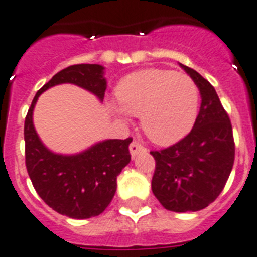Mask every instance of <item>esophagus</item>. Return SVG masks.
<instances>
[{
	"label": "esophagus",
	"mask_w": 257,
	"mask_h": 257,
	"mask_svg": "<svg viewBox=\"0 0 257 257\" xmlns=\"http://www.w3.org/2000/svg\"><path fill=\"white\" fill-rule=\"evenodd\" d=\"M129 152H131V156H132V157H136L139 153L147 152V149H145L141 144L137 143V141H133V143L129 145Z\"/></svg>",
	"instance_id": "1"
}]
</instances>
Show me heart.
<instances>
[{"label": "heart", "mask_w": 257, "mask_h": 257, "mask_svg": "<svg viewBox=\"0 0 257 257\" xmlns=\"http://www.w3.org/2000/svg\"><path fill=\"white\" fill-rule=\"evenodd\" d=\"M117 105L110 110L118 118L140 116L144 133L158 145H172L193 129L199 109V88L185 74L149 68L128 75L116 88Z\"/></svg>", "instance_id": "1"}]
</instances>
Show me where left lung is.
Wrapping results in <instances>:
<instances>
[{
  "instance_id": "1",
  "label": "left lung",
  "mask_w": 257,
  "mask_h": 257,
  "mask_svg": "<svg viewBox=\"0 0 257 257\" xmlns=\"http://www.w3.org/2000/svg\"><path fill=\"white\" fill-rule=\"evenodd\" d=\"M179 66L198 85L201 108L185 139L150 152L156 160L152 191L169 211H199L215 201L231 174L235 158L232 125L215 88L195 70Z\"/></svg>"
}]
</instances>
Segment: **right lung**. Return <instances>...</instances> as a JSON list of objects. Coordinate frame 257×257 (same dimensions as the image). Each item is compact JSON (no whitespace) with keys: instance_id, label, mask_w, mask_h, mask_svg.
I'll list each match as a JSON object with an SVG mask.
<instances>
[{"instance_id":"1","label":"right lung","mask_w":257,"mask_h":257,"mask_svg":"<svg viewBox=\"0 0 257 257\" xmlns=\"http://www.w3.org/2000/svg\"><path fill=\"white\" fill-rule=\"evenodd\" d=\"M70 83L103 101L107 79L100 64H75L59 71L33 99L25 118V157L33 186L46 204L72 219L100 215L117 189V176L131 161L132 139L104 140L76 154L54 153L45 147L33 122V112L42 92Z\"/></svg>"}]
</instances>
